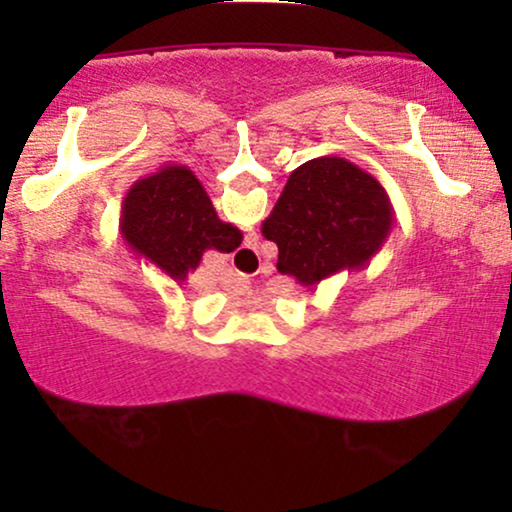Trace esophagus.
<instances>
[{
    "mask_svg": "<svg viewBox=\"0 0 512 512\" xmlns=\"http://www.w3.org/2000/svg\"><path fill=\"white\" fill-rule=\"evenodd\" d=\"M256 261H258V251H256V247H251V244L242 247L235 254V263L240 265V268H251V265H254Z\"/></svg>",
    "mask_w": 512,
    "mask_h": 512,
    "instance_id": "esophagus-1",
    "label": "esophagus"
}]
</instances>
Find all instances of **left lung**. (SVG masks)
Here are the masks:
<instances>
[{
  "mask_svg": "<svg viewBox=\"0 0 512 512\" xmlns=\"http://www.w3.org/2000/svg\"><path fill=\"white\" fill-rule=\"evenodd\" d=\"M394 228V207L373 174L338 156L307 160L289 174L263 221L279 249L277 270L300 286L366 268Z\"/></svg>",
  "mask_w": 512,
  "mask_h": 512,
  "instance_id": "obj_1",
  "label": "left lung"
}]
</instances>
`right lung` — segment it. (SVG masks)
Segmentation results:
<instances>
[{
  "label": "right lung",
  "instance_id": "right-lung-1",
  "mask_svg": "<svg viewBox=\"0 0 512 512\" xmlns=\"http://www.w3.org/2000/svg\"><path fill=\"white\" fill-rule=\"evenodd\" d=\"M121 235L153 268L184 284L205 251L230 254L242 230L219 219L205 186L186 165H163L137 179L121 205Z\"/></svg>",
  "mask_w": 512,
  "mask_h": 512
}]
</instances>
